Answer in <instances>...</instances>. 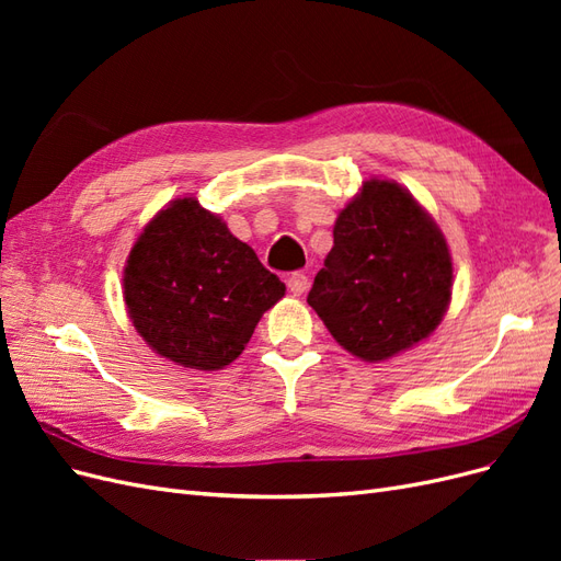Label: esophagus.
Here are the masks:
<instances>
[{
  "label": "esophagus",
  "mask_w": 561,
  "mask_h": 561,
  "mask_svg": "<svg viewBox=\"0 0 561 561\" xmlns=\"http://www.w3.org/2000/svg\"><path fill=\"white\" fill-rule=\"evenodd\" d=\"M287 287H290V293H293L295 297H299V295L307 293L309 276H307V274H293L290 278H287Z\"/></svg>",
  "instance_id": "34e87169"
}]
</instances>
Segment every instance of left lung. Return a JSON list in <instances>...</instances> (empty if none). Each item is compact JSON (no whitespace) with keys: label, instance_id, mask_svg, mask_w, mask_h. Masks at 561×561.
Wrapping results in <instances>:
<instances>
[{"label":"left lung","instance_id":"8db88e82","mask_svg":"<svg viewBox=\"0 0 561 561\" xmlns=\"http://www.w3.org/2000/svg\"><path fill=\"white\" fill-rule=\"evenodd\" d=\"M451 283L449 245L435 219L398 182L371 178L339 213L307 301L339 346L381 363L435 332Z\"/></svg>","mask_w":561,"mask_h":561}]
</instances>
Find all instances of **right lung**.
Instances as JSON below:
<instances>
[{
    "label": "right lung",
    "instance_id": "obj_1",
    "mask_svg": "<svg viewBox=\"0 0 561 561\" xmlns=\"http://www.w3.org/2000/svg\"><path fill=\"white\" fill-rule=\"evenodd\" d=\"M283 295L280 278L194 196L151 217L124 266L133 328L161 358L190 369L233 363Z\"/></svg>",
    "mask_w": 561,
    "mask_h": 561
}]
</instances>
